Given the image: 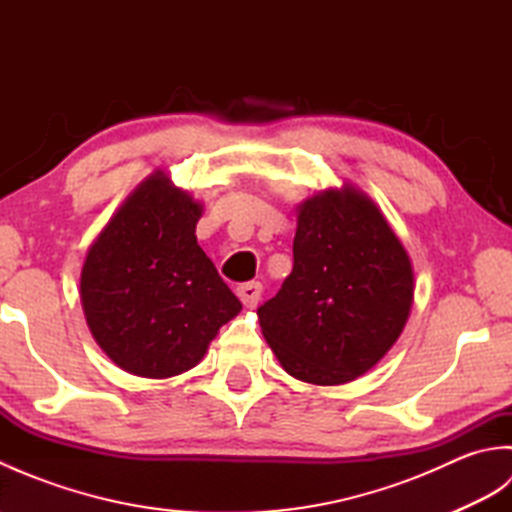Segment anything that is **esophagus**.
<instances>
[{"instance_id":"obj_1","label":"esophagus","mask_w":512,"mask_h":512,"mask_svg":"<svg viewBox=\"0 0 512 512\" xmlns=\"http://www.w3.org/2000/svg\"><path fill=\"white\" fill-rule=\"evenodd\" d=\"M237 297L242 299L246 308H257L259 299H262V284L259 281H246L237 288Z\"/></svg>"}]
</instances>
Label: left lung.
I'll use <instances>...</instances> for the list:
<instances>
[{"label":"left lung","mask_w":512,"mask_h":512,"mask_svg":"<svg viewBox=\"0 0 512 512\" xmlns=\"http://www.w3.org/2000/svg\"><path fill=\"white\" fill-rule=\"evenodd\" d=\"M292 273L257 308L281 367L314 385L372 369L405 328L413 273L407 250L367 195L330 189L301 204Z\"/></svg>","instance_id":"obj_1"}]
</instances>
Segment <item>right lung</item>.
<instances>
[{
    "mask_svg": "<svg viewBox=\"0 0 512 512\" xmlns=\"http://www.w3.org/2000/svg\"><path fill=\"white\" fill-rule=\"evenodd\" d=\"M200 215L202 204L156 171L129 195L85 257V319L103 352L129 374L187 372L242 310L198 244Z\"/></svg>",
    "mask_w": 512,
    "mask_h": 512,
    "instance_id": "obj_1",
    "label": "right lung"
}]
</instances>
